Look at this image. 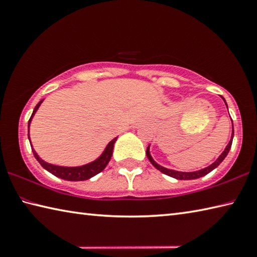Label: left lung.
Listing matches in <instances>:
<instances>
[{
    "mask_svg": "<svg viewBox=\"0 0 257 257\" xmlns=\"http://www.w3.org/2000/svg\"><path fill=\"white\" fill-rule=\"evenodd\" d=\"M221 97H222V96H221ZM222 99H223L224 103H225V106H227V108H228V105H227V102H225V99H224L223 97H222ZM228 112H229V111H228ZM231 123H232V134H231V138H230V141H229V143H228V145L225 146L224 151L222 152V153L220 154L219 158H217V159L214 161V162H213L212 164L208 165V167H206V168L201 169V170H197V171H190V172H185V171H177V170H172V169L164 168V167H162V165H160L158 162H155L154 159L152 158V155H151V151H150V146H151V145H149V147H147L146 155H147V158H149L150 162H151L152 164H153L154 167H155L156 169H158L159 171H161L162 173H164V175H167V176H169V177L175 178V179H178V180H194V179H198V178L206 176L207 173H210L211 171L214 170L215 168L219 167L220 163L222 162V161L225 159V156L228 155L230 149H231L232 139H233V122H232V120H231Z\"/></svg>",
    "mask_w": 257,
    "mask_h": 257,
    "instance_id": "1",
    "label": "left lung"
}]
</instances>
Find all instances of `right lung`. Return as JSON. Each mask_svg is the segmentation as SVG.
Here are the masks:
<instances>
[{"instance_id": "obj_1", "label": "right lung", "mask_w": 257, "mask_h": 257, "mask_svg": "<svg viewBox=\"0 0 257 257\" xmlns=\"http://www.w3.org/2000/svg\"><path fill=\"white\" fill-rule=\"evenodd\" d=\"M44 99L38 102V104L35 106L34 111L32 113V116L28 121V139L30 143V146H32V151L34 153L35 159H36L43 168L45 169L46 171H49L52 175H54L55 177L61 178L63 180H68V181H82V180H87L90 179V178L96 176L97 173L102 172L107 163L110 162L111 156L113 153V147H114V143L116 142L118 137L113 138L111 142H108V144L106 145L105 149L102 152V154L98 156L97 159H95L94 161L89 163L82 164V165H78V167H62V165H56V164H52L46 162V161L43 160L40 155L36 153V151L34 150L32 142H30V136H29V128H30V123H32V120L34 118V115L36 114V112L38 110V107L41 106V104L43 103Z\"/></svg>"}]
</instances>
